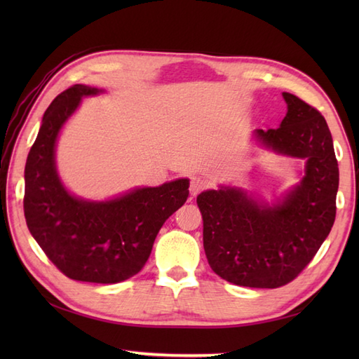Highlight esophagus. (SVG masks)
Segmentation results:
<instances>
[{"label":"esophagus","instance_id":"1","mask_svg":"<svg viewBox=\"0 0 359 359\" xmlns=\"http://www.w3.org/2000/svg\"><path fill=\"white\" fill-rule=\"evenodd\" d=\"M205 187H207V182H205L202 177H193L191 184H189V191H191L193 196H196L201 191H203Z\"/></svg>","mask_w":359,"mask_h":359}]
</instances>
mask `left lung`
Masks as SVG:
<instances>
[{"label": "left lung", "instance_id": "1", "mask_svg": "<svg viewBox=\"0 0 359 359\" xmlns=\"http://www.w3.org/2000/svg\"><path fill=\"white\" fill-rule=\"evenodd\" d=\"M287 116L279 128L257 129L264 147L306 158V175L284 201L266 205L239 188L197 196L203 248L220 278L236 285L278 288L310 264L337 216L338 160L325 118L299 97L282 93Z\"/></svg>", "mask_w": 359, "mask_h": 359}]
</instances>
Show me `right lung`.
Instances as JSON below:
<instances>
[{
	"label": "right lung",
	"mask_w": 359,
	"mask_h": 359,
	"mask_svg": "<svg viewBox=\"0 0 359 359\" xmlns=\"http://www.w3.org/2000/svg\"><path fill=\"white\" fill-rule=\"evenodd\" d=\"M100 90L74 85L46 109L25 168V217L30 234L67 278L117 284L139 273L165 220L188 199V179L139 188L114 201L71 196L55 170L60 129L81 97Z\"/></svg>",
	"instance_id": "add662e5"
}]
</instances>
